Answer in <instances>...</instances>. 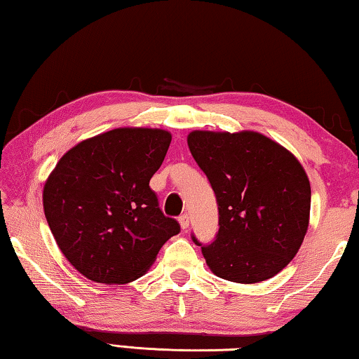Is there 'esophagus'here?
<instances>
[{
  "label": "esophagus",
  "instance_id": "esophagus-1",
  "mask_svg": "<svg viewBox=\"0 0 359 359\" xmlns=\"http://www.w3.org/2000/svg\"><path fill=\"white\" fill-rule=\"evenodd\" d=\"M179 222H180V226H182V229H184V231H187L188 226H190V217H188L187 214L180 215L179 217Z\"/></svg>",
  "mask_w": 359,
  "mask_h": 359
}]
</instances>
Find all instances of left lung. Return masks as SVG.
<instances>
[{
  "instance_id": "left-lung-1",
  "label": "left lung",
  "mask_w": 359,
  "mask_h": 359,
  "mask_svg": "<svg viewBox=\"0 0 359 359\" xmlns=\"http://www.w3.org/2000/svg\"><path fill=\"white\" fill-rule=\"evenodd\" d=\"M188 147L218 204V233L201 245L205 263L229 282L258 283L278 274L309 228L311 184L297 158L255 131H191Z\"/></svg>"
}]
</instances>
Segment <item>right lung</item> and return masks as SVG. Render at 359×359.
Segmentation results:
<instances>
[{"label":"right lung","instance_id":"right-lung-1","mask_svg":"<svg viewBox=\"0 0 359 359\" xmlns=\"http://www.w3.org/2000/svg\"><path fill=\"white\" fill-rule=\"evenodd\" d=\"M171 133L117 128L85 139L60 158L42 204L57 245L90 280L123 285L154 264L180 224L165 217L149 182Z\"/></svg>","mask_w":359,"mask_h":359}]
</instances>
